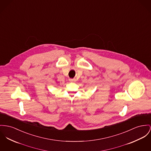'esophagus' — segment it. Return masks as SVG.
Instances as JSON below:
<instances>
[{
  "instance_id": "1",
  "label": "esophagus",
  "mask_w": 151,
  "mask_h": 151,
  "mask_svg": "<svg viewBox=\"0 0 151 151\" xmlns=\"http://www.w3.org/2000/svg\"><path fill=\"white\" fill-rule=\"evenodd\" d=\"M75 80H75L74 78H73V79H71V78H70V79H69V81H70V82H74V81H75Z\"/></svg>"
}]
</instances>
